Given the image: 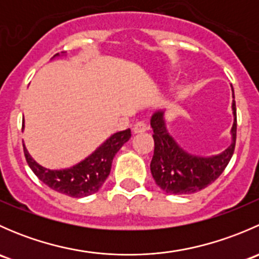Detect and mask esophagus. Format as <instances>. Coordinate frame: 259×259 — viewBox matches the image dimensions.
<instances>
[{
	"mask_svg": "<svg viewBox=\"0 0 259 259\" xmlns=\"http://www.w3.org/2000/svg\"><path fill=\"white\" fill-rule=\"evenodd\" d=\"M145 130H146V124L144 121L135 122L134 127H133V133H134V134H142V133H144Z\"/></svg>",
	"mask_w": 259,
	"mask_h": 259,
	"instance_id": "esophagus-1",
	"label": "esophagus"
}]
</instances>
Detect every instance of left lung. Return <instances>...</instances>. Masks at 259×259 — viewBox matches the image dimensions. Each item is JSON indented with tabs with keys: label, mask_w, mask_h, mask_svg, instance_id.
<instances>
[{
	"label": "left lung",
	"mask_w": 259,
	"mask_h": 259,
	"mask_svg": "<svg viewBox=\"0 0 259 259\" xmlns=\"http://www.w3.org/2000/svg\"><path fill=\"white\" fill-rule=\"evenodd\" d=\"M232 110L234 121L231 130V145L223 153L211 156L193 155L180 148L168 133L164 110H158L153 114L150 126L154 132V155L150 170L160 189L168 194H192L204 189L223 173L236 148L237 113L234 100L232 103Z\"/></svg>",
	"instance_id": "8db88e82"
}]
</instances>
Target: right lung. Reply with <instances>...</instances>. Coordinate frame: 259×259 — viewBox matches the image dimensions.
I'll list each match as a JSON object with an SVG mask.
<instances>
[{
	"label": "right lung",
	"mask_w": 259,
	"mask_h": 259,
	"mask_svg": "<svg viewBox=\"0 0 259 259\" xmlns=\"http://www.w3.org/2000/svg\"><path fill=\"white\" fill-rule=\"evenodd\" d=\"M55 56H59V54ZM130 129L115 133L82 161L71 168L60 170H51L40 165L28 154L25 144L23 153L31 170L48 187L69 197L82 198L94 194L100 189L110 174L115 154L130 139Z\"/></svg>",
	"instance_id": "obj_1"
}]
</instances>
